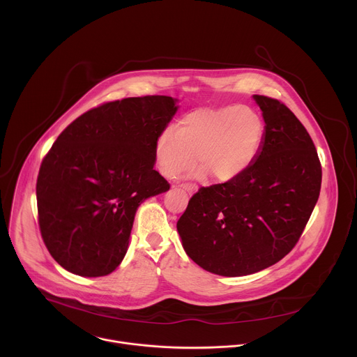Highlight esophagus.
<instances>
[{
    "instance_id": "esophagus-1",
    "label": "esophagus",
    "mask_w": 357,
    "mask_h": 357,
    "mask_svg": "<svg viewBox=\"0 0 357 357\" xmlns=\"http://www.w3.org/2000/svg\"><path fill=\"white\" fill-rule=\"evenodd\" d=\"M179 188H181L182 190L188 192L189 195H192L193 192H196V186L192 185V183H182V185H179Z\"/></svg>"
}]
</instances>
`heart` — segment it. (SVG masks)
<instances>
[{
  "label": "heart",
  "instance_id": "1",
  "mask_svg": "<svg viewBox=\"0 0 357 357\" xmlns=\"http://www.w3.org/2000/svg\"><path fill=\"white\" fill-rule=\"evenodd\" d=\"M263 134V121L251 107L196 109L178 121L176 130L168 127L158 135L155 157L168 178L192 168L197 160L213 181L230 182L256 160Z\"/></svg>",
  "mask_w": 357,
  "mask_h": 357
}]
</instances>
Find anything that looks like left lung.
<instances>
[{
  "instance_id": "8db88e82",
  "label": "left lung",
  "mask_w": 357,
  "mask_h": 357,
  "mask_svg": "<svg viewBox=\"0 0 357 357\" xmlns=\"http://www.w3.org/2000/svg\"><path fill=\"white\" fill-rule=\"evenodd\" d=\"M266 134L248 169L200 188L176 223L188 256L225 277L261 271L295 247L317 205L322 167L307 128L277 98L254 94Z\"/></svg>"
}]
</instances>
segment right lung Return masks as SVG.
<instances>
[{"mask_svg":"<svg viewBox=\"0 0 357 357\" xmlns=\"http://www.w3.org/2000/svg\"><path fill=\"white\" fill-rule=\"evenodd\" d=\"M178 107L169 96L107 101L70 123L36 179L43 243L65 270L113 273L123 261L141 202L167 192L154 169L155 142Z\"/></svg>","mask_w":357,"mask_h":357,"instance_id":"right-lung-1","label":"right lung"}]
</instances>
